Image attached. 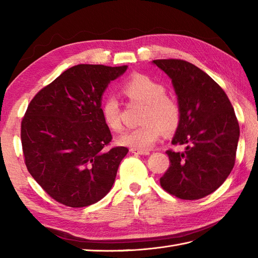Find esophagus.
I'll use <instances>...</instances> for the list:
<instances>
[{
  "mask_svg": "<svg viewBox=\"0 0 258 258\" xmlns=\"http://www.w3.org/2000/svg\"><path fill=\"white\" fill-rule=\"evenodd\" d=\"M131 152L134 153V154H139V155H150V151H143V150H135V149H131Z\"/></svg>",
  "mask_w": 258,
  "mask_h": 258,
  "instance_id": "obj_1",
  "label": "esophagus"
}]
</instances>
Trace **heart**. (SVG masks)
Listing matches in <instances>:
<instances>
[{"label":"heart","instance_id":"obj_1","mask_svg":"<svg viewBox=\"0 0 258 258\" xmlns=\"http://www.w3.org/2000/svg\"><path fill=\"white\" fill-rule=\"evenodd\" d=\"M123 94L132 102L145 103L141 126L130 128L119 136L118 143L135 150H150L161 139L164 130L173 132L180 120L177 102L165 94V87L147 75L136 74L122 86ZM104 123L112 131L122 128V107L118 98L107 95L101 106Z\"/></svg>","mask_w":258,"mask_h":258}]
</instances>
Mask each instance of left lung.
I'll return each instance as SVG.
<instances>
[{
  "label": "left lung",
  "instance_id": "left-lung-1",
  "mask_svg": "<svg viewBox=\"0 0 258 258\" xmlns=\"http://www.w3.org/2000/svg\"><path fill=\"white\" fill-rule=\"evenodd\" d=\"M169 79L176 93L180 120L172 140L184 152L167 151L169 165L161 186L182 200H200L225 182L235 164L239 125L222 87L183 59L152 62Z\"/></svg>",
  "mask_w": 258,
  "mask_h": 258
}]
</instances>
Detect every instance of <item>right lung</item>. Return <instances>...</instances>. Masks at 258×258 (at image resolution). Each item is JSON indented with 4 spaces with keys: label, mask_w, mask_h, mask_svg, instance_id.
<instances>
[{
    "label": "right lung",
    "mask_w": 258,
    "mask_h": 258,
    "mask_svg": "<svg viewBox=\"0 0 258 258\" xmlns=\"http://www.w3.org/2000/svg\"><path fill=\"white\" fill-rule=\"evenodd\" d=\"M126 70L75 65L38 92L26 109L21 140L27 171L61 204L89 206L112 188L128 150L105 147L112 135L102 117V96Z\"/></svg>",
    "instance_id": "right-lung-1"
}]
</instances>
